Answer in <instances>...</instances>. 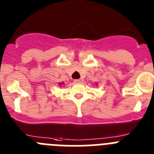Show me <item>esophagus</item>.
<instances>
[{
    "mask_svg": "<svg viewBox=\"0 0 154 154\" xmlns=\"http://www.w3.org/2000/svg\"><path fill=\"white\" fill-rule=\"evenodd\" d=\"M83 80L82 79H77V80H74V82L76 83V84H80V83H82Z\"/></svg>",
    "mask_w": 154,
    "mask_h": 154,
    "instance_id": "1",
    "label": "esophagus"
}]
</instances>
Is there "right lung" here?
I'll use <instances>...</instances> for the list:
<instances>
[{
  "mask_svg": "<svg viewBox=\"0 0 154 154\" xmlns=\"http://www.w3.org/2000/svg\"><path fill=\"white\" fill-rule=\"evenodd\" d=\"M62 85H63V82H60V83H59V86H60V87H61Z\"/></svg>",
  "mask_w": 154,
  "mask_h": 154,
  "instance_id": "add662e5",
  "label": "right lung"
}]
</instances>
